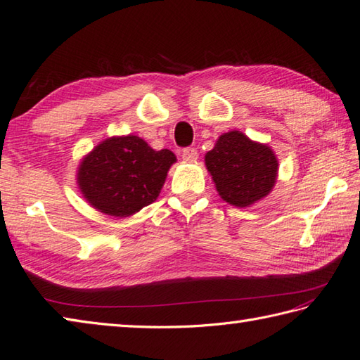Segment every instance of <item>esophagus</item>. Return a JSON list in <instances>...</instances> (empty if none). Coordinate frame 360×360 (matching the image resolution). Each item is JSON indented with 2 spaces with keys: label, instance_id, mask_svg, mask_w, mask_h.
Masks as SVG:
<instances>
[{
  "label": "esophagus",
  "instance_id": "esophagus-1",
  "mask_svg": "<svg viewBox=\"0 0 360 360\" xmlns=\"http://www.w3.org/2000/svg\"><path fill=\"white\" fill-rule=\"evenodd\" d=\"M196 159H198V151L195 148H186V150H182V160L184 162H195Z\"/></svg>",
  "mask_w": 360,
  "mask_h": 360
}]
</instances>
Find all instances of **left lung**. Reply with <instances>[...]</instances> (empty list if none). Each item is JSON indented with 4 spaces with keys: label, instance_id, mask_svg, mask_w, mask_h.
Instances as JSON below:
<instances>
[{
    "label": "left lung",
    "instance_id": "8db88e82",
    "mask_svg": "<svg viewBox=\"0 0 360 360\" xmlns=\"http://www.w3.org/2000/svg\"><path fill=\"white\" fill-rule=\"evenodd\" d=\"M204 164L220 198L236 207H251L271 193L279 162L271 146L256 142L240 131H229L217 139Z\"/></svg>",
    "mask_w": 360,
    "mask_h": 360
}]
</instances>
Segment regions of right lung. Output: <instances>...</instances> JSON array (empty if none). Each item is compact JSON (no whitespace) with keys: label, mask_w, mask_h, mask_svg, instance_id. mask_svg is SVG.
<instances>
[{"label":"right lung","mask_w":360,"mask_h":360,"mask_svg":"<svg viewBox=\"0 0 360 360\" xmlns=\"http://www.w3.org/2000/svg\"><path fill=\"white\" fill-rule=\"evenodd\" d=\"M174 162L170 150H153L139 136L108 137L81 159L77 188L98 212L126 218L158 200Z\"/></svg>","instance_id":"add662e5"}]
</instances>
